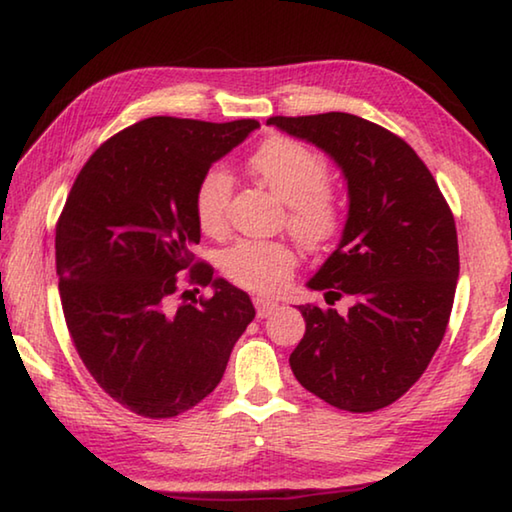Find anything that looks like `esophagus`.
<instances>
[{
	"label": "esophagus",
	"instance_id": "obj_1",
	"mask_svg": "<svg viewBox=\"0 0 512 512\" xmlns=\"http://www.w3.org/2000/svg\"><path fill=\"white\" fill-rule=\"evenodd\" d=\"M253 302H255V309H257V318L271 316L273 311L277 309V302L275 300H268V298H262V296H257Z\"/></svg>",
	"mask_w": 512,
	"mask_h": 512
}]
</instances>
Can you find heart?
<instances>
[{
	"instance_id": "heart-1",
	"label": "heart",
	"mask_w": 512,
	"mask_h": 512,
	"mask_svg": "<svg viewBox=\"0 0 512 512\" xmlns=\"http://www.w3.org/2000/svg\"><path fill=\"white\" fill-rule=\"evenodd\" d=\"M248 169L271 192L289 205V228L302 244L318 248L336 235L341 225L339 205L329 194V171L323 155L293 137L275 135L248 158ZM232 180L219 169L205 171L194 192L196 221L205 235H221L228 225ZM296 266L287 244L237 241L221 255L223 273L250 291L280 289Z\"/></svg>"
}]
</instances>
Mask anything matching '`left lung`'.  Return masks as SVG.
I'll list each match as a JSON object with an SVG mask.
<instances>
[{
  "label": "left lung",
  "instance_id": "left-lung-1",
  "mask_svg": "<svg viewBox=\"0 0 512 512\" xmlns=\"http://www.w3.org/2000/svg\"><path fill=\"white\" fill-rule=\"evenodd\" d=\"M318 146L348 180L339 246L307 282L325 302L300 305L307 329L289 363L309 393L352 413L384 409L427 370L443 341L458 280L454 214L402 137L348 112L271 117Z\"/></svg>",
  "mask_w": 512,
  "mask_h": 512
}]
</instances>
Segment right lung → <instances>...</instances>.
Segmentation results:
<instances>
[{"label": "right lung", "instance_id": "1", "mask_svg": "<svg viewBox=\"0 0 512 512\" xmlns=\"http://www.w3.org/2000/svg\"><path fill=\"white\" fill-rule=\"evenodd\" d=\"M255 128L178 117L128 126L90 155L58 219V291L76 352L112 400L144 418L205 400L255 318L248 293L194 257L198 180ZM183 270L215 296L176 303Z\"/></svg>", "mask_w": 512, "mask_h": 512}]
</instances>
